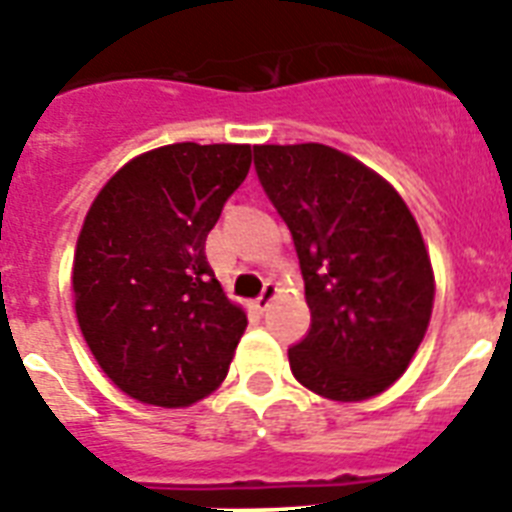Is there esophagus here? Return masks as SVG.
<instances>
[{
    "instance_id": "1",
    "label": "esophagus",
    "mask_w": 512,
    "mask_h": 512,
    "mask_svg": "<svg viewBox=\"0 0 512 512\" xmlns=\"http://www.w3.org/2000/svg\"><path fill=\"white\" fill-rule=\"evenodd\" d=\"M276 296H278L276 283H265L263 294H260V296H257V299H255V309H257V312H265V309L270 307V302H273Z\"/></svg>"
}]
</instances>
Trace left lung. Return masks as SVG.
Segmentation results:
<instances>
[{
    "instance_id": "8db88e82",
    "label": "left lung",
    "mask_w": 512,
    "mask_h": 512,
    "mask_svg": "<svg viewBox=\"0 0 512 512\" xmlns=\"http://www.w3.org/2000/svg\"><path fill=\"white\" fill-rule=\"evenodd\" d=\"M265 192L289 223L312 328L289 349L304 388L338 403L385 393L429 328L435 270L388 179L320 143L255 145Z\"/></svg>"
}]
</instances>
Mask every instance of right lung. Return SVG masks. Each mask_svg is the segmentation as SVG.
Here are the masks:
<instances>
[{
    "label": "right lung",
    "mask_w": 512,
    "mask_h": 512,
    "mask_svg": "<svg viewBox=\"0 0 512 512\" xmlns=\"http://www.w3.org/2000/svg\"><path fill=\"white\" fill-rule=\"evenodd\" d=\"M252 145L174 143L127 161L85 213L72 260L80 333L130 398L184 409L226 380L247 328L205 257Z\"/></svg>",
    "instance_id": "add662e5"
}]
</instances>
